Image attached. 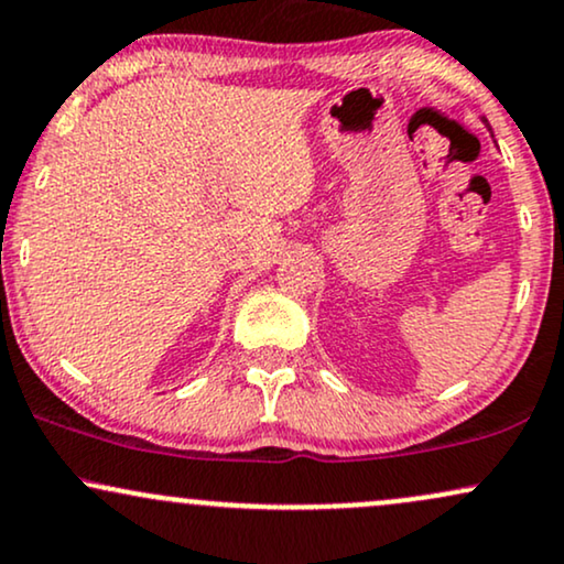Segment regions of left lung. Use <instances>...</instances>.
<instances>
[{
    "instance_id": "8db88e82",
    "label": "left lung",
    "mask_w": 564,
    "mask_h": 564,
    "mask_svg": "<svg viewBox=\"0 0 564 564\" xmlns=\"http://www.w3.org/2000/svg\"><path fill=\"white\" fill-rule=\"evenodd\" d=\"M484 123H486V120H484ZM486 126H488V123H486Z\"/></svg>"
}]
</instances>
